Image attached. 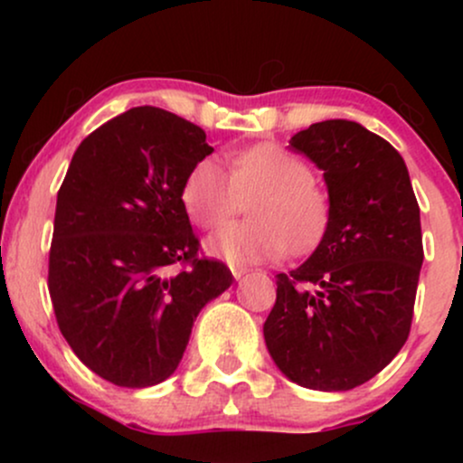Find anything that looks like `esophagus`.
I'll list each match as a JSON object with an SVG mask.
<instances>
[{
    "label": "esophagus",
    "mask_w": 463,
    "mask_h": 463,
    "mask_svg": "<svg viewBox=\"0 0 463 463\" xmlns=\"http://www.w3.org/2000/svg\"><path fill=\"white\" fill-rule=\"evenodd\" d=\"M231 272H232V276H235V279L239 280V279H241L243 274L248 272V269H246V268H241V265H231Z\"/></svg>",
    "instance_id": "esophagus-1"
}]
</instances>
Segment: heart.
I'll use <instances>...</instances> for the list:
<instances>
[{
    "mask_svg": "<svg viewBox=\"0 0 463 463\" xmlns=\"http://www.w3.org/2000/svg\"><path fill=\"white\" fill-rule=\"evenodd\" d=\"M252 220L235 222L209 239V250L228 263L283 257L287 250L309 252L322 241L331 217L328 195L313 183L311 167L294 152L259 143L239 152L232 172L215 156L194 165L183 187V204L194 224L222 226L237 213L241 195Z\"/></svg>",
    "mask_w": 463,
    "mask_h": 463,
    "instance_id": "b5f03b06",
    "label": "heart"
}]
</instances>
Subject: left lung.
<instances>
[{
  "mask_svg": "<svg viewBox=\"0 0 463 463\" xmlns=\"http://www.w3.org/2000/svg\"><path fill=\"white\" fill-rule=\"evenodd\" d=\"M289 147L324 172L331 217L311 257L276 276L265 346L294 383L346 392L405 346L424 259L420 209L401 154L357 121L311 124Z\"/></svg>",
  "mask_w": 463,
  "mask_h": 463,
  "instance_id": "left-lung-1",
  "label": "left lung"
}]
</instances>
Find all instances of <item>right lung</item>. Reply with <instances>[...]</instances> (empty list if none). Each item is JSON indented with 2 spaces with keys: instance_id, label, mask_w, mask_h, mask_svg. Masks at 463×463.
Listing matches in <instances>:
<instances>
[{
  "instance_id": "add662e5",
  "label": "right lung",
  "mask_w": 463,
  "mask_h": 463,
  "mask_svg": "<svg viewBox=\"0 0 463 463\" xmlns=\"http://www.w3.org/2000/svg\"><path fill=\"white\" fill-rule=\"evenodd\" d=\"M213 147L200 126L154 106L113 117L78 146L58 191L52 305L76 357L119 387L174 374L206 302L232 274L198 259L183 204L195 163ZM188 268L171 272V265Z\"/></svg>"
}]
</instances>
